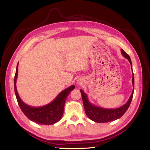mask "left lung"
Segmentation results:
<instances>
[{
	"mask_svg": "<svg viewBox=\"0 0 150 150\" xmlns=\"http://www.w3.org/2000/svg\"><path fill=\"white\" fill-rule=\"evenodd\" d=\"M121 53H122V55L125 58L129 60L132 68V60L129 56L123 50H121ZM132 84L133 88H134V75H133V73L132 77ZM80 91L82 95V101H83L85 113L87 115L89 119L98 123H104L119 119V118H120L125 113L127 110L128 109L130 103L132 102L134 88H133L131 96H130L128 102L125 104L123 105L122 106L119 108H116V109H105V108L95 106V105L92 104L88 100V96L86 95V93L82 89H81Z\"/></svg>",
	"mask_w": 150,
	"mask_h": 150,
	"instance_id": "obj_1",
	"label": "left lung"
}]
</instances>
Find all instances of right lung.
<instances>
[{
    "label": "right lung",
    "instance_id": "add662e5",
    "mask_svg": "<svg viewBox=\"0 0 150 150\" xmlns=\"http://www.w3.org/2000/svg\"><path fill=\"white\" fill-rule=\"evenodd\" d=\"M18 75V65L16 69L14 86L15 93L18 104L21 110L28 119L37 124H42V125H52L58 122L61 119L64 113L65 101L71 91L73 90L75 86L72 85L64 90L60 92L55 99L52 103L41 107H31L25 104L21 99L18 94L16 87Z\"/></svg>",
    "mask_w": 150,
    "mask_h": 150
}]
</instances>
